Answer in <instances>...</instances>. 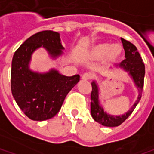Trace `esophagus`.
I'll use <instances>...</instances> for the list:
<instances>
[{
	"instance_id": "obj_1",
	"label": "esophagus",
	"mask_w": 154,
	"mask_h": 154,
	"mask_svg": "<svg viewBox=\"0 0 154 154\" xmlns=\"http://www.w3.org/2000/svg\"><path fill=\"white\" fill-rule=\"evenodd\" d=\"M91 75L89 74V73H85V74H83L82 76H81V78L83 79V80H89V79H91Z\"/></svg>"
}]
</instances>
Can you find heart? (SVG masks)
Wrapping results in <instances>:
<instances>
[{
  "instance_id": "1",
  "label": "heart",
  "mask_w": 154,
  "mask_h": 154,
  "mask_svg": "<svg viewBox=\"0 0 154 154\" xmlns=\"http://www.w3.org/2000/svg\"><path fill=\"white\" fill-rule=\"evenodd\" d=\"M122 47L116 44L110 45L109 43H99L94 45L89 52V55L92 59L100 60L104 58L106 63L116 62L122 55Z\"/></svg>"
}]
</instances>
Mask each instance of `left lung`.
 Returning a JSON list of instances; mask_svg holds the SVG:
<instances>
[{
	"mask_svg": "<svg viewBox=\"0 0 154 154\" xmlns=\"http://www.w3.org/2000/svg\"><path fill=\"white\" fill-rule=\"evenodd\" d=\"M123 48L125 51V60H123L121 63L117 64V67L122 68L125 71L129 72V75L133 79L137 90L138 95L136 102L131 106V108L122 116H111L104 111V108L101 106L99 100V87L95 81L91 83V114L92 118L100 124L106 127H116L122 124L126 119L128 118L131 114L135 107L138 104L141 97L142 91L144 87V78H145V64L143 60L137 52V48L131 43L130 41L121 38Z\"/></svg>",
	"mask_w": 154,
	"mask_h": 154,
	"instance_id": "left-lung-1",
	"label": "left lung"
}]
</instances>
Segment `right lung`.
<instances>
[{
    "mask_svg": "<svg viewBox=\"0 0 154 154\" xmlns=\"http://www.w3.org/2000/svg\"><path fill=\"white\" fill-rule=\"evenodd\" d=\"M43 47L52 58L63 54L60 34L43 31L27 38L15 52L11 64L12 95L26 116L33 121L54 117L61 109L69 91L80 79L79 75L66 77L52 69L47 73L30 69L32 54Z\"/></svg>",
    "mask_w": 154,
    "mask_h": 154,
    "instance_id": "add662e5",
    "label": "right lung"
}]
</instances>
